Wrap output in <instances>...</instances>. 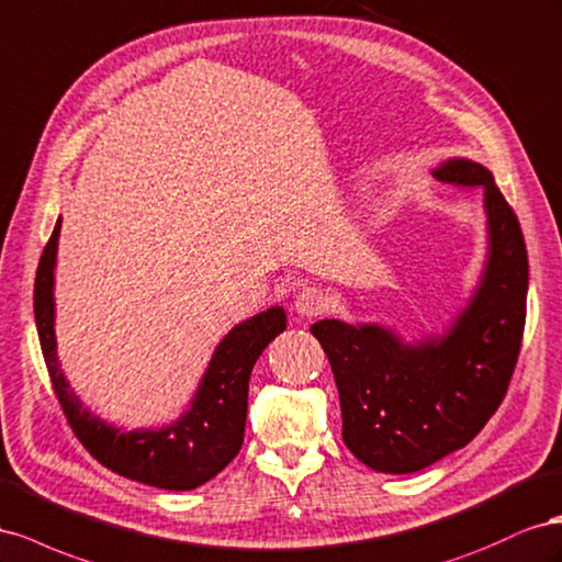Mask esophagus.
Wrapping results in <instances>:
<instances>
[{"label": "esophagus", "mask_w": 562, "mask_h": 562, "mask_svg": "<svg viewBox=\"0 0 562 562\" xmlns=\"http://www.w3.org/2000/svg\"><path fill=\"white\" fill-rule=\"evenodd\" d=\"M329 306V299L323 290H317V286H306L296 301H294V313L301 317H315L323 311H327Z\"/></svg>", "instance_id": "1"}]
</instances>
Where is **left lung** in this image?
<instances>
[{
    "label": "left lung",
    "instance_id": "obj_1",
    "mask_svg": "<svg viewBox=\"0 0 562 562\" xmlns=\"http://www.w3.org/2000/svg\"><path fill=\"white\" fill-rule=\"evenodd\" d=\"M432 176L483 192L487 254L467 303L412 341L381 323L311 327L339 389L344 442L379 473H416L467 447L504 400L525 329V239L492 171L450 157Z\"/></svg>",
    "mask_w": 562,
    "mask_h": 562
}]
</instances>
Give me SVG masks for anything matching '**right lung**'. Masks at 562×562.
Masks as SVG:
<instances>
[{
    "instance_id": "add662e5",
    "label": "right lung",
    "mask_w": 562,
    "mask_h": 562,
    "mask_svg": "<svg viewBox=\"0 0 562 562\" xmlns=\"http://www.w3.org/2000/svg\"><path fill=\"white\" fill-rule=\"evenodd\" d=\"M60 218L37 268L35 323L46 370L77 438L103 467L136 483L186 492L218 475L243 447L249 376L263 348L286 329V313L272 306L235 325L212 352L195 395L179 419L126 430L93 414L70 389L56 350V261Z\"/></svg>"
}]
</instances>
